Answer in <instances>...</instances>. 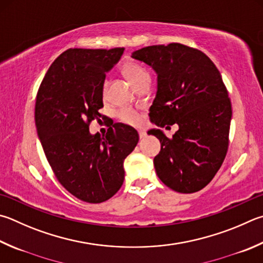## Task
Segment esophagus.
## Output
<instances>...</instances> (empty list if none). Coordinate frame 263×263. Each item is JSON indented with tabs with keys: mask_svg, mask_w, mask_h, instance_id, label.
I'll return each instance as SVG.
<instances>
[{
	"mask_svg": "<svg viewBox=\"0 0 263 263\" xmlns=\"http://www.w3.org/2000/svg\"><path fill=\"white\" fill-rule=\"evenodd\" d=\"M138 132H139V137L141 138V139H144V138L146 137V132L142 131V130H139Z\"/></svg>",
	"mask_w": 263,
	"mask_h": 263,
	"instance_id": "34e87169",
	"label": "esophagus"
}]
</instances>
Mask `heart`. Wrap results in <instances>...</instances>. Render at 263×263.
Listing matches in <instances>:
<instances>
[{
    "mask_svg": "<svg viewBox=\"0 0 263 263\" xmlns=\"http://www.w3.org/2000/svg\"><path fill=\"white\" fill-rule=\"evenodd\" d=\"M123 71L127 77V79L130 80V82L135 86L141 83L142 80L149 79V73L147 72V70L144 68V66H141L140 64L136 63V62H130V63H126L123 66ZM107 86H108V82L107 80H104L103 85H102L103 93L107 92ZM118 117L124 123L131 124V125H137V124H139L141 121L139 112H138L136 109H133V108L121 109V110L118 111Z\"/></svg>",
    "mask_w": 263,
    "mask_h": 263,
    "instance_id": "obj_1",
    "label": "heart"
}]
</instances>
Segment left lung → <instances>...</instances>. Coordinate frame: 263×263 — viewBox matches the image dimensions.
I'll return each mask as SVG.
<instances>
[{
    "label": "left lung",
    "instance_id": "1",
    "mask_svg": "<svg viewBox=\"0 0 263 263\" xmlns=\"http://www.w3.org/2000/svg\"><path fill=\"white\" fill-rule=\"evenodd\" d=\"M132 57L157 73L151 122L179 126L173 138L148 131L161 142L156 174L176 192H198L221 168L229 147L232 109L221 73L204 52L176 42L145 47Z\"/></svg>",
    "mask_w": 263,
    "mask_h": 263
}]
</instances>
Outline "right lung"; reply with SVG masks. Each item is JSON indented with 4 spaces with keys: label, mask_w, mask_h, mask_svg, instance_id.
I'll use <instances>...</instances> for the list:
<instances>
[{
    "label": "right lung",
    "mask_w": 263,
    "mask_h": 263,
    "mask_svg": "<svg viewBox=\"0 0 263 263\" xmlns=\"http://www.w3.org/2000/svg\"><path fill=\"white\" fill-rule=\"evenodd\" d=\"M124 48H70L57 57L37 89L35 126L52 173L61 185L85 202L110 199L124 181V160L139 140L136 128L123 123L106 136H92L100 121L106 72Z\"/></svg>",
    "instance_id": "right-lung-1"
}]
</instances>
